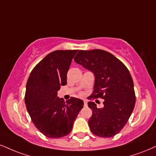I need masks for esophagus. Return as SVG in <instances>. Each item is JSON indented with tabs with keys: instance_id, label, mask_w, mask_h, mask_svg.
I'll return each instance as SVG.
<instances>
[{
	"instance_id": "esophagus-1",
	"label": "esophagus",
	"mask_w": 156,
	"mask_h": 156,
	"mask_svg": "<svg viewBox=\"0 0 156 156\" xmlns=\"http://www.w3.org/2000/svg\"><path fill=\"white\" fill-rule=\"evenodd\" d=\"M84 106H87V102L86 101H84Z\"/></svg>"
}]
</instances>
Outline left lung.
Wrapping results in <instances>:
<instances>
[{
    "mask_svg": "<svg viewBox=\"0 0 156 156\" xmlns=\"http://www.w3.org/2000/svg\"><path fill=\"white\" fill-rule=\"evenodd\" d=\"M74 59L95 75L94 90L89 98L104 99L102 108H98L94 102H88L93 111L88 121L90 130L98 137H113L128 122L135 105L131 74L122 61L103 50H81Z\"/></svg>",
    "mask_w": 156,
    "mask_h": 156,
    "instance_id": "1",
    "label": "left lung"
}]
</instances>
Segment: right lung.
Segmentation results:
<instances>
[{
	"label": "right lung",
	"mask_w": 156,
	"mask_h": 156,
	"mask_svg": "<svg viewBox=\"0 0 156 156\" xmlns=\"http://www.w3.org/2000/svg\"><path fill=\"white\" fill-rule=\"evenodd\" d=\"M77 52L61 50L49 53L34 66L27 82V109L36 128L47 137L68 135L83 108L82 100L71 98L65 103L57 97L61 86L67 83V72Z\"/></svg>",
	"instance_id": "right-lung-1"
}]
</instances>
